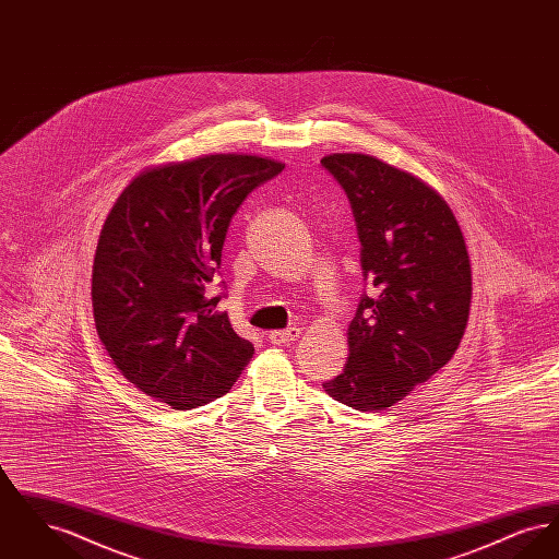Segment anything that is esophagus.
<instances>
[{
  "instance_id": "esophagus-1",
  "label": "esophagus",
  "mask_w": 559,
  "mask_h": 559,
  "mask_svg": "<svg viewBox=\"0 0 559 559\" xmlns=\"http://www.w3.org/2000/svg\"><path fill=\"white\" fill-rule=\"evenodd\" d=\"M299 329L297 326H289V329H285V331H272L270 335H267V340L272 342V344H276V346H283V344H293L297 337H299Z\"/></svg>"
}]
</instances>
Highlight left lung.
<instances>
[{"label":"left lung","mask_w":559,"mask_h":559,"mask_svg":"<svg viewBox=\"0 0 559 559\" xmlns=\"http://www.w3.org/2000/svg\"><path fill=\"white\" fill-rule=\"evenodd\" d=\"M360 239L362 293L347 329L344 371L324 392L383 411L440 371L469 319L472 267L449 205L421 180L369 155H329Z\"/></svg>","instance_id":"1"}]
</instances>
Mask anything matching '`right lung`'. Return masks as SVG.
Here are the masks:
<instances>
[{
	"label": "right lung",
	"mask_w": 559,
	"mask_h": 559,
	"mask_svg": "<svg viewBox=\"0 0 559 559\" xmlns=\"http://www.w3.org/2000/svg\"><path fill=\"white\" fill-rule=\"evenodd\" d=\"M251 155H210L133 178L100 233L92 304L112 365L151 399L190 411L224 396L253 356L207 297L233 215L283 171Z\"/></svg>",
	"instance_id": "1"
}]
</instances>
